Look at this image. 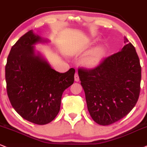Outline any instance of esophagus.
Listing matches in <instances>:
<instances>
[{"mask_svg":"<svg viewBox=\"0 0 147 147\" xmlns=\"http://www.w3.org/2000/svg\"><path fill=\"white\" fill-rule=\"evenodd\" d=\"M74 79H75L76 82H78V81L80 80V79H79L78 74V73H76L75 75H74Z\"/></svg>","mask_w":147,"mask_h":147,"instance_id":"1","label":"esophagus"}]
</instances>
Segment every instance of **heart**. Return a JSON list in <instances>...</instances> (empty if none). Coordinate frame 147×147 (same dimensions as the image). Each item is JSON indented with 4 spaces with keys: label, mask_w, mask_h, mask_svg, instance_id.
<instances>
[{
    "label": "heart",
    "mask_w": 147,
    "mask_h": 147,
    "mask_svg": "<svg viewBox=\"0 0 147 147\" xmlns=\"http://www.w3.org/2000/svg\"><path fill=\"white\" fill-rule=\"evenodd\" d=\"M105 56V48L104 46L100 45L91 50L88 54L82 60V63L88 68H96L98 67Z\"/></svg>",
    "instance_id": "1"
}]
</instances>
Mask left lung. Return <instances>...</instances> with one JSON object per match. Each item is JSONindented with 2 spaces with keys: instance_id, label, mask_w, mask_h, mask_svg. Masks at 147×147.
Listing matches in <instances>:
<instances>
[{
  "instance_id": "left-lung-1",
  "label": "left lung",
  "mask_w": 147,
  "mask_h": 147,
  "mask_svg": "<svg viewBox=\"0 0 147 147\" xmlns=\"http://www.w3.org/2000/svg\"><path fill=\"white\" fill-rule=\"evenodd\" d=\"M121 51L105 58L92 69L80 68L78 76L88 111L96 123L109 125L135 107L140 91L141 66L136 49L125 37Z\"/></svg>"
}]
</instances>
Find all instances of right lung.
I'll return each instance as SVG.
<instances>
[{
    "instance_id": "add662e5",
    "label": "right lung",
    "mask_w": 147,
    "mask_h": 147,
    "mask_svg": "<svg viewBox=\"0 0 147 147\" xmlns=\"http://www.w3.org/2000/svg\"><path fill=\"white\" fill-rule=\"evenodd\" d=\"M32 30L29 31L11 47L5 66L7 92L11 105L22 118L46 125L60 111L65 89L74 83L75 69L59 73L51 68L34 45L46 42Z\"/></svg>"
}]
</instances>
